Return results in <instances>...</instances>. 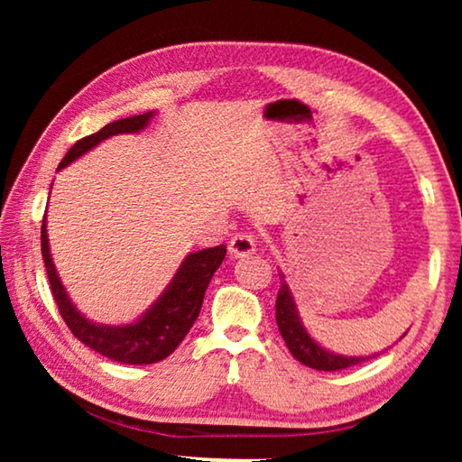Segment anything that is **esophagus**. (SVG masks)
<instances>
[{
    "label": "esophagus",
    "instance_id": "obj_1",
    "mask_svg": "<svg viewBox=\"0 0 462 462\" xmlns=\"http://www.w3.org/2000/svg\"><path fill=\"white\" fill-rule=\"evenodd\" d=\"M254 250H256V238L254 234L250 232L234 234L228 242V253L234 256V259H242V256L254 254Z\"/></svg>",
    "mask_w": 462,
    "mask_h": 462
}]
</instances>
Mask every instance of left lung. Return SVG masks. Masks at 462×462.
Masks as SVG:
<instances>
[{"instance_id":"8db88e82","label":"left lung","mask_w":462,"mask_h":462,"mask_svg":"<svg viewBox=\"0 0 462 462\" xmlns=\"http://www.w3.org/2000/svg\"><path fill=\"white\" fill-rule=\"evenodd\" d=\"M281 279H283V275H281ZM275 310H277L275 318H277L279 332H281V336H283L289 353H291L300 363H303L306 366H311V369L340 371V369H348V366L358 365L363 361H369V358L377 356V355H373V356L371 355L369 356H342V355L330 353V350H326L324 346H319V344L308 334L306 326L301 324L300 311H297V306H295L293 295H291V289H289V285L285 283V279L279 287ZM405 334H408V332H405Z\"/></svg>"}]
</instances>
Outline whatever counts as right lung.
<instances>
[{
    "mask_svg": "<svg viewBox=\"0 0 462 462\" xmlns=\"http://www.w3.org/2000/svg\"><path fill=\"white\" fill-rule=\"evenodd\" d=\"M152 116L154 112H146L140 116H132V118L116 120L96 132V134L77 140L69 148L65 159L60 161L59 171L71 165L73 161L79 159L85 152H89L101 140H107L109 136L116 134H134V132L144 130ZM41 246L52 297L57 301L60 316L69 326V330L85 346L124 365H152L173 353L187 336V332L191 330L195 319H198L206 289L226 256L224 245L187 254L165 291L144 311L143 318H138L136 322L126 326H107L89 322L73 306L71 300H69L65 287H62L57 275V269L52 264L49 234H46V216L41 228Z\"/></svg>",
    "mask_w": 462,
    "mask_h": 462,
    "instance_id": "1",
    "label": "right lung"
}]
</instances>
